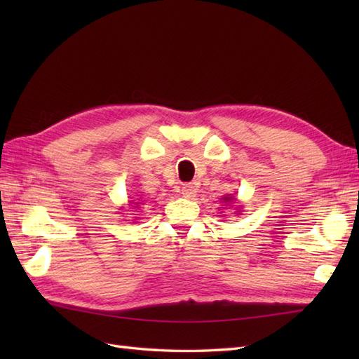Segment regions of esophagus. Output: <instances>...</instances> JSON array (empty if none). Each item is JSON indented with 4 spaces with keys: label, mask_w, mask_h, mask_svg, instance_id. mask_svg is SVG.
Returning <instances> with one entry per match:
<instances>
[{
    "label": "esophagus",
    "mask_w": 359,
    "mask_h": 359,
    "mask_svg": "<svg viewBox=\"0 0 359 359\" xmlns=\"http://www.w3.org/2000/svg\"><path fill=\"white\" fill-rule=\"evenodd\" d=\"M197 193V188L193 184H185L182 187V196L185 197V199H194Z\"/></svg>",
    "instance_id": "esophagus-1"
}]
</instances>
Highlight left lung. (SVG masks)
Returning a JSON list of instances; mask_svg holds the SVG:
<instances>
[{
	"label": "left lung",
	"mask_w": 359,
	"mask_h": 359,
	"mask_svg": "<svg viewBox=\"0 0 359 359\" xmlns=\"http://www.w3.org/2000/svg\"><path fill=\"white\" fill-rule=\"evenodd\" d=\"M224 201H225V202H230V201H233V199H231V197H224Z\"/></svg>",
	"instance_id": "1"
}]
</instances>
